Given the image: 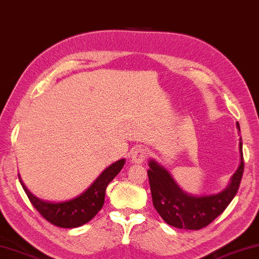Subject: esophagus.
Wrapping results in <instances>:
<instances>
[{"mask_svg": "<svg viewBox=\"0 0 259 259\" xmlns=\"http://www.w3.org/2000/svg\"><path fill=\"white\" fill-rule=\"evenodd\" d=\"M147 156H148V149L139 146V147H136L133 150V153H131V161L134 163L140 164L145 161Z\"/></svg>", "mask_w": 259, "mask_h": 259, "instance_id": "esophagus-1", "label": "esophagus"}]
</instances>
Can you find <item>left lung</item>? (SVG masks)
I'll use <instances>...</instances> for the list:
<instances>
[{
  "label": "left lung",
  "instance_id": "left-lung-1",
  "mask_svg": "<svg viewBox=\"0 0 259 259\" xmlns=\"http://www.w3.org/2000/svg\"><path fill=\"white\" fill-rule=\"evenodd\" d=\"M237 128L240 125L237 122ZM240 164L225 189L210 195H191L182 190L165 167L155 159L148 162V179L153 205L167 224L178 229L199 230L207 227L237 195L243 173L242 140L239 142Z\"/></svg>",
  "mask_w": 259,
  "mask_h": 259
}]
</instances>
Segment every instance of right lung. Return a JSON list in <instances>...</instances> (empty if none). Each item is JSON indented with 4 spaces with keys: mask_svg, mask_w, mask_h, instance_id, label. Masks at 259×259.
Listing matches in <instances>:
<instances>
[{
    "mask_svg": "<svg viewBox=\"0 0 259 259\" xmlns=\"http://www.w3.org/2000/svg\"><path fill=\"white\" fill-rule=\"evenodd\" d=\"M124 162L125 159L121 158L111 164L80 195L72 199L58 201V203L40 199L32 195L22 182L20 176L19 180L30 203L45 220L56 227L72 229L86 224L102 209L104 205L106 187L119 175Z\"/></svg>",
    "mask_w": 259,
    "mask_h": 259,
    "instance_id": "1",
    "label": "right lung"
}]
</instances>
